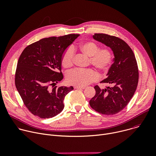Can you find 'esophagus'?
Returning <instances> with one entry per match:
<instances>
[{
    "label": "esophagus",
    "mask_w": 156,
    "mask_h": 156,
    "mask_svg": "<svg viewBox=\"0 0 156 156\" xmlns=\"http://www.w3.org/2000/svg\"><path fill=\"white\" fill-rule=\"evenodd\" d=\"M75 89H78V90H84L85 89V87H81V86H75Z\"/></svg>",
    "instance_id": "1"
}]
</instances>
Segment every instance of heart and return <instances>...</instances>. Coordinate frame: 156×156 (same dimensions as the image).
Listing matches in <instances>:
<instances>
[{
	"label": "heart",
	"instance_id": "1",
	"mask_svg": "<svg viewBox=\"0 0 156 156\" xmlns=\"http://www.w3.org/2000/svg\"><path fill=\"white\" fill-rule=\"evenodd\" d=\"M79 51L89 58V63L101 72H105L112 62V53L108 49H99L97 44L91 41L81 42L78 46ZM73 48H69L63 53L62 65L65 69H70L73 66ZM66 81L76 86H84L95 81L98 74L92 69L85 70H73L66 75Z\"/></svg>",
	"mask_w": 156,
	"mask_h": 156
}]
</instances>
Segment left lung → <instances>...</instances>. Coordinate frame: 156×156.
<instances>
[{"label": "left lung", "mask_w": 156, "mask_h": 156, "mask_svg": "<svg viewBox=\"0 0 156 156\" xmlns=\"http://www.w3.org/2000/svg\"><path fill=\"white\" fill-rule=\"evenodd\" d=\"M93 37L112 49L114 58L107 78L101 81L110 86L101 89L95 86L96 94L90 101V105L100 114H116L127 105L136 90L139 79L136 60L123 40L103 33H96Z\"/></svg>", "instance_id": "obj_1"}]
</instances>
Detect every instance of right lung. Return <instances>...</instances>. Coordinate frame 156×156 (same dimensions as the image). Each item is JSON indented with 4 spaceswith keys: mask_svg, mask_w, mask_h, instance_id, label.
<instances>
[{
    "mask_svg": "<svg viewBox=\"0 0 156 156\" xmlns=\"http://www.w3.org/2000/svg\"><path fill=\"white\" fill-rule=\"evenodd\" d=\"M79 36L43 38L28 46L20 55L15 86L24 104L35 116L49 119L63 109V99L73 87L55 85L63 78L62 55Z\"/></svg>",
    "mask_w": 156,
    "mask_h": 156,
    "instance_id": "obj_1",
    "label": "right lung"
}]
</instances>
